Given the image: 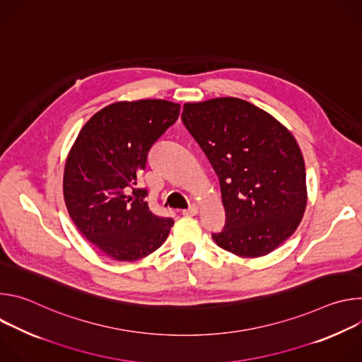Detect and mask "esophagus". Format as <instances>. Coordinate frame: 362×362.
<instances>
[{
    "label": "esophagus",
    "mask_w": 362,
    "mask_h": 362,
    "mask_svg": "<svg viewBox=\"0 0 362 362\" xmlns=\"http://www.w3.org/2000/svg\"><path fill=\"white\" fill-rule=\"evenodd\" d=\"M197 214H199V208H197L196 204H192L189 209H185V211H183V215H185V216H196Z\"/></svg>",
    "instance_id": "34e87169"
}]
</instances>
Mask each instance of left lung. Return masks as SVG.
<instances>
[{
    "instance_id": "1",
    "label": "left lung",
    "mask_w": 362,
    "mask_h": 362,
    "mask_svg": "<svg viewBox=\"0 0 362 362\" xmlns=\"http://www.w3.org/2000/svg\"><path fill=\"white\" fill-rule=\"evenodd\" d=\"M182 120L221 183L226 223L212 238L222 249L259 257L282 245L306 209V173L292 133L236 97L185 103Z\"/></svg>"
}]
</instances>
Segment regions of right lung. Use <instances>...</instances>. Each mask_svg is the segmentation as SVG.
Returning <instances> with one entry per match:
<instances>
[{"label":"right lung","instance_id":"obj_1","mask_svg":"<svg viewBox=\"0 0 362 362\" xmlns=\"http://www.w3.org/2000/svg\"><path fill=\"white\" fill-rule=\"evenodd\" d=\"M168 100L117 101L80 130L66 160L63 192L70 218L100 252L122 262L153 253L173 219L154 215L137 189L148 150L179 117Z\"/></svg>","mask_w":362,"mask_h":362}]
</instances>
